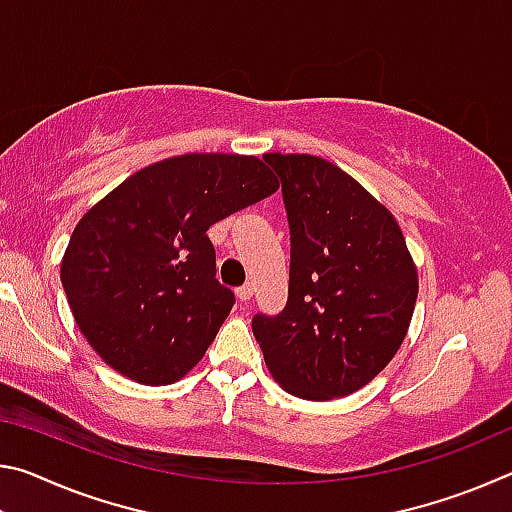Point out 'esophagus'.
Segmentation results:
<instances>
[{"label": "esophagus", "instance_id": "34e87169", "mask_svg": "<svg viewBox=\"0 0 512 512\" xmlns=\"http://www.w3.org/2000/svg\"><path fill=\"white\" fill-rule=\"evenodd\" d=\"M253 291H255V287H253V284H250V282H246V284H244V287H239V289H237V298H239L241 302H248L250 298H253Z\"/></svg>", "mask_w": 512, "mask_h": 512}]
</instances>
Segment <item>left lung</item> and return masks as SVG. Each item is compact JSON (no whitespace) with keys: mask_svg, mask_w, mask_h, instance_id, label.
Listing matches in <instances>:
<instances>
[{"mask_svg":"<svg viewBox=\"0 0 512 512\" xmlns=\"http://www.w3.org/2000/svg\"><path fill=\"white\" fill-rule=\"evenodd\" d=\"M291 232L289 300L253 318L266 368L284 391L327 402L359 391L400 350L418 268L395 216L350 173L307 153H266Z\"/></svg>","mask_w":512,"mask_h":512,"instance_id":"obj_1","label":"left lung"}]
</instances>
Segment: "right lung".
<instances>
[{
    "instance_id": "right-lung-1",
    "label": "right lung",
    "mask_w": 512,
    "mask_h": 512,
    "mask_svg": "<svg viewBox=\"0 0 512 512\" xmlns=\"http://www.w3.org/2000/svg\"><path fill=\"white\" fill-rule=\"evenodd\" d=\"M255 155L185 153L133 173L76 223L60 280L76 325L119 375L183 379L228 318L207 230L277 192Z\"/></svg>"
}]
</instances>
